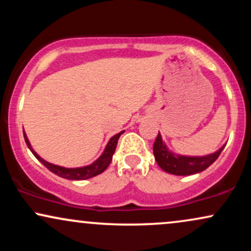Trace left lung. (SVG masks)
I'll use <instances>...</instances> for the list:
<instances>
[{
	"label": "left lung",
	"instance_id": "obj_1",
	"mask_svg": "<svg viewBox=\"0 0 251 251\" xmlns=\"http://www.w3.org/2000/svg\"><path fill=\"white\" fill-rule=\"evenodd\" d=\"M223 149L224 146L218 150L217 152H215V153L204 155V157L178 155L169 151L165 144L163 143L162 135L158 133L153 144V154L155 160H157V164L165 172L176 176H189L198 174V172H201L205 169H208L220 157Z\"/></svg>",
	"mask_w": 251,
	"mask_h": 251
}]
</instances>
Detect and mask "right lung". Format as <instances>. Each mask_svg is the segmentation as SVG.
<instances>
[{
  "instance_id": "right-lung-1",
  "label": "right lung",
  "mask_w": 251,
  "mask_h": 251,
  "mask_svg": "<svg viewBox=\"0 0 251 251\" xmlns=\"http://www.w3.org/2000/svg\"><path fill=\"white\" fill-rule=\"evenodd\" d=\"M123 133L124 131L116 134L114 137H112L111 139H109V142L107 144V146H106L103 153L100 155V158H98L93 164H91V165L88 166H83V168H76V169H66V168H62V166L54 165V164H50L46 162V160H43L42 158L40 157V155L37 154L33 149H31L29 140H28L27 135H25V132H24V137H25V144H27V146L29 148L31 153L35 155L36 159L39 160V162H41L50 172H53V174L59 176V177L66 178V179L82 180V179H88V178H92V177H96V176L102 174V172L108 168V165L112 162V157H113L114 151H116L118 139H119L120 135Z\"/></svg>"
}]
</instances>
